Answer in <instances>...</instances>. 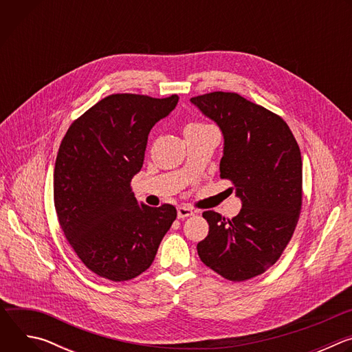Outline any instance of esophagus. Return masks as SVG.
<instances>
[{"label": "esophagus", "instance_id": "esophagus-1", "mask_svg": "<svg viewBox=\"0 0 352 352\" xmlns=\"http://www.w3.org/2000/svg\"><path fill=\"white\" fill-rule=\"evenodd\" d=\"M177 214H178V219H185V217L193 216L195 212L188 206H178L177 208Z\"/></svg>", "mask_w": 352, "mask_h": 352}]
</instances>
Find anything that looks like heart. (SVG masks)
<instances>
[{
  "mask_svg": "<svg viewBox=\"0 0 352 352\" xmlns=\"http://www.w3.org/2000/svg\"><path fill=\"white\" fill-rule=\"evenodd\" d=\"M204 124H197V122H193V124H189L188 126H202Z\"/></svg>",
  "mask_w": 352,
  "mask_h": 352,
  "instance_id": "obj_1",
  "label": "heart"
}]
</instances>
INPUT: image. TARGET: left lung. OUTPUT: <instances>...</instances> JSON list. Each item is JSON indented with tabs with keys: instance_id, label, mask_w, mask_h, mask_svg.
Listing matches in <instances>:
<instances>
[{
	"instance_id": "obj_1",
	"label": "left lung",
	"mask_w": 352,
	"mask_h": 352,
	"mask_svg": "<svg viewBox=\"0 0 352 352\" xmlns=\"http://www.w3.org/2000/svg\"><path fill=\"white\" fill-rule=\"evenodd\" d=\"M190 103L219 125L220 177L232 181L242 204L231 220L204 213L209 234L197 255L227 280L252 278L278 261L296 227L302 205L298 143L281 117L236 93L213 91Z\"/></svg>"
}]
</instances>
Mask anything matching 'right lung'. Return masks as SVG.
<instances>
[{
	"label": "right lung",
	"mask_w": 352,
	"mask_h": 352,
	"mask_svg": "<svg viewBox=\"0 0 352 352\" xmlns=\"http://www.w3.org/2000/svg\"><path fill=\"white\" fill-rule=\"evenodd\" d=\"M177 103V94H111L74 121L61 142L54 168L58 221L75 254L100 277L126 281L147 270L177 219L174 206H146L131 189L150 129Z\"/></svg>",
	"instance_id": "right-lung-1"
}]
</instances>
